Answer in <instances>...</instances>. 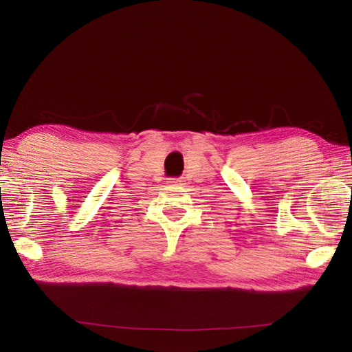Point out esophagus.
Here are the masks:
<instances>
[{
    "label": "esophagus",
    "mask_w": 352,
    "mask_h": 352,
    "mask_svg": "<svg viewBox=\"0 0 352 352\" xmlns=\"http://www.w3.org/2000/svg\"><path fill=\"white\" fill-rule=\"evenodd\" d=\"M182 180H174V182H169V183H180Z\"/></svg>",
    "instance_id": "obj_1"
}]
</instances>
